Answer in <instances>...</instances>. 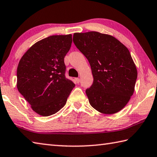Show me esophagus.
Masks as SVG:
<instances>
[{"label":"esophagus","mask_w":157,"mask_h":157,"mask_svg":"<svg viewBox=\"0 0 157 157\" xmlns=\"http://www.w3.org/2000/svg\"><path fill=\"white\" fill-rule=\"evenodd\" d=\"M75 80H76V82H78V83H79V82H80V79H79V78H76Z\"/></svg>","instance_id":"esophagus-1"}]
</instances>
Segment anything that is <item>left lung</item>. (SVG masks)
I'll return each instance as SVG.
<instances>
[{"instance_id": "left-lung-1", "label": "left lung", "mask_w": 157, "mask_h": 157, "mask_svg": "<svg viewBox=\"0 0 157 157\" xmlns=\"http://www.w3.org/2000/svg\"><path fill=\"white\" fill-rule=\"evenodd\" d=\"M73 43L90 64L94 81L86 90L90 105L104 114L121 111L135 90L137 71L128 48L112 35L75 33Z\"/></svg>"}]
</instances>
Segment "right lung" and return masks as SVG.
Returning <instances> with one entry per match:
<instances>
[{"label":"right lung","mask_w":157,"mask_h":157,"mask_svg":"<svg viewBox=\"0 0 157 157\" xmlns=\"http://www.w3.org/2000/svg\"><path fill=\"white\" fill-rule=\"evenodd\" d=\"M71 44V34L50 36L33 44L18 63L17 90L40 116L59 111L75 87L64 76V58Z\"/></svg>","instance_id":"right-lung-1"}]
</instances>
